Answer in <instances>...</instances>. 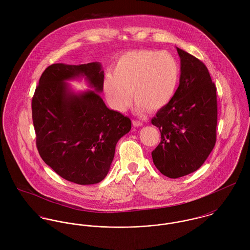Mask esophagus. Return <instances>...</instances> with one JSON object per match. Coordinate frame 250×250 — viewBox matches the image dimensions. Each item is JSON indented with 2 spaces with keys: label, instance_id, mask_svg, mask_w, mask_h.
Masks as SVG:
<instances>
[{
  "label": "esophagus",
  "instance_id": "esophagus-1",
  "mask_svg": "<svg viewBox=\"0 0 250 250\" xmlns=\"http://www.w3.org/2000/svg\"><path fill=\"white\" fill-rule=\"evenodd\" d=\"M133 125L135 126V127H142L143 126V122H141V121H139V120H133Z\"/></svg>",
  "mask_w": 250,
  "mask_h": 250
}]
</instances>
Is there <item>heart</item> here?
<instances>
[{
  "label": "heart",
  "mask_w": 250,
  "mask_h": 250,
  "mask_svg": "<svg viewBox=\"0 0 250 250\" xmlns=\"http://www.w3.org/2000/svg\"><path fill=\"white\" fill-rule=\"evenodd\" d=\"M179 77L178 62L170 53L131 51L121 55L113 64L112 75L104 78L103 91L116 111H126L133 95L138 110L157 111L173 99Z\"/></svg>",
  "instance_id": "1"
}]
</instances>
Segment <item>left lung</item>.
Returning <instances> with one entry per match:
<instances>
[{"mask_svg":"<svg viewBox=\"0 0 250 250\" xmlns=\"http://www.w3.org/2000/svg\"><path fill=\"white\" fill-rule=\"evenodd\" d=\"M181 61L173 99L152 118L161 143L152 152L162 174L176 179L196 171L214 149L216 139V88L206 65L176 48Z\"/></svg>","mask_w":250,"mask_h":250,"instance_id":"1","label":"left lung"}]
</instances>
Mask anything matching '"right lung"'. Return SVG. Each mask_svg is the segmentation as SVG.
<instances>
[{"mask_svg": "<svg viewBox=\"0 0 250 250\" xmlns=\"http://www.w3.org/2000/svg\"><path fill=\"white\" fill-rule=\"evenodd\" d=\"M87 81L95 90L76 93L68 80ZM104 71L100 62L55 63L42 73L33 97V121L40 157L57 174L79 185L107 176L117 142L131 120L109 109L99 95Z\"/></svg>", "mask_w": 250, "mask_h": 250, "instance_id": "obj_1", "label": "right lung"}]
</instances>
